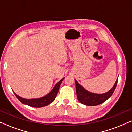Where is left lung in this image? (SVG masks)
<instances>
[{"label": "left lung", "instance_id": "obj_1", "mask_svg": "<svg viewBox=\"0 0 132 132\" xmlns=\"http://www.w3.org/2000/svg\"><path fill=\"white\" fill-rule=\"evenodd\" d=\"M75 81L76 84V91L77 97L79 102L86 106H94L103 103L111 97V95H112L115 91V88H116L118 79L115 82L114 85L111 88V89L103 94H95L91 93V92L86 90L82 85H80L76 79H75Z\"/></svg>", "mask_w": 132, "mask_h": 132}]
</instances>
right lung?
Segmentation results:
<instances>
[{
    "label": "right lung",
    "mask_w": 132,
    "mask_h": 132,
    "mask_svg": "<svg viewBox=\"0 0 132 132\" xmlns=\"http://www.w3.org/2000/svg\"><path fill=\"white\" fill-rule=\"evenodd\" d=\"M64 78L59 80L56 84L55 85L53 89L48 94H47L45 96L41 97L39 98H32V99H26L23 98L22 97H20L17 94L14 93V94L17 97V98L19 99L20 102L22 103L23 104H26V105L31 106V107H35V108H41L44 107V106H47L48 104L51 103L55 100V99L58 93L59 87H60L61 84L62 83V80H64Z\"/></svg>",
    "instance_id": "obj_1"
}]
</instances>
